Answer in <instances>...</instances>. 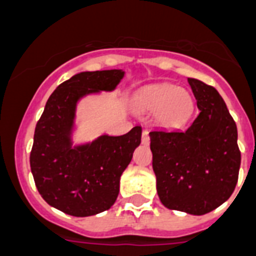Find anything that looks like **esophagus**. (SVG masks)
<instances>
[{"instance_id": "obj_1", "label": "esophagus", "mask_w": 256, "mask_h": 256, "mask_svg": "<svg viewBox=\"0 0 256 256\" xmlns=\"http://www.w3.org/2000/svg\"><path fill=\"white\" fill-rule=\"evenodd\" d=\"M141 141H142L144 145H148V144H149V141H150V138H149V132H148L146 130H142V137H141Z\"/></svg>"}]
</instances>
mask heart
Segmentation results:
<instances>
[{"label":"heart","mask_w":256,"mask_h":256,"mask_svg":"<svg viewBox=\"0 0 256 256\" xmlns=\"http://www.w3.org/2000/svg\"><path fill=\"white\" fill-rule=\"evenodd\" d=\"M134 104L141 111L157 112V120L166 126H178L184 123L194 107L188 92L168 84L142 90L134 99Z\"/></svg>","instance_id":"obj_1"}]
</instances>
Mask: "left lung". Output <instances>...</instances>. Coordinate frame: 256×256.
<instances>
[{
	"mask_svg": "<svg viewBox=\"0 0 256 256\" xmlns=\"http://www.w3.org/2000/svg\"><path fill=\"white\" fill-rule=\"evenodd\" d=\"M200 114L186 130L149 133L157 192L166 208L190 214L212 212L238 182L237 126L216 88L188 78Z\"/></svg>",
	"mask_w": 256,
	"mask_h": 256,
	"instance_id": "obj_1",
	"label": "left lung"
}]
</instances>
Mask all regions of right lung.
<instances>
[{
  "instance_id": "obj_1",
  "label": "right lung",
  "mask_w": 256,
  "mask_h": 256,
  "mask_svg": "<svg viewBox=\"0 0 256 256\" xmlns=\"http://www.w3.org/2000/svg\"><path fill=\"white\" fill-rule=\"evenodd\" d=\"M124 72H82L57 86L35 126L30 166L36 188L50 206L76 217L107 210L119 195L120 176L141 142V126L123 136H99L73 146L76 107L82 96L112 92Z\"/></svg>"
}]
</instances>
